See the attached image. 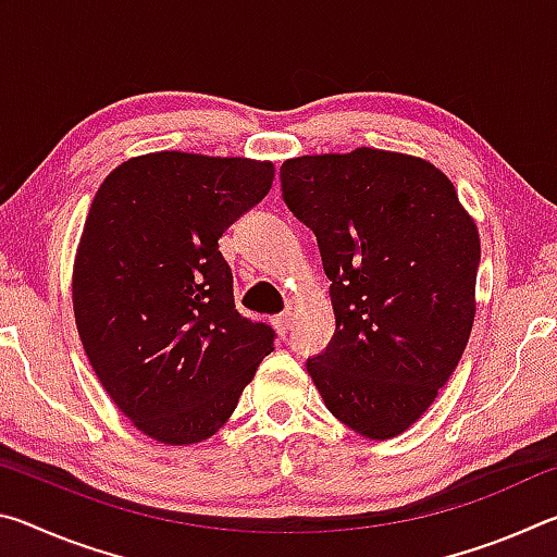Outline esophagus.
Here are the masks:
<instances>
[{
	"label": "esophagus",
	"instance_id": "1",
	"mask_svg": "<svg viewBox=\"0 0 557 557\" xmlns=\"http://www.w3.org/2000/svg\"><path fill=\"white\" fill-rule=\"evenodd\" d=\"M289 322H292V314H289V312H285V314H277L275 319H272V324H275V329H277V332H280L282 336L287 334Z\"/></svg>",
	"mask_w": 557,
	"mask_h": 557
}]
</instances>
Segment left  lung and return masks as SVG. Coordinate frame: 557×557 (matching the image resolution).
<instances>
[{"instance_id":"obj_1","label":"left lung","mask_w":557,"mask_h":557,"mask_svg":"<svg viewBox=\"0 0 557 557\" xmlns=\"http://www.w3.org/2000/svg\"><path fill=\"white\" fill-rule=\"evenodd\" d=\"M282 199L317 235L336 332L307 361L336 420L391 440L435 403L476 314L482 245L428 159L356 147L280 166Z\"/></svg>"}]
</instances>
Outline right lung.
Masks as SVG:
<instances>
[{"mask_svg":"<svg viewBox=\"0 0 557 557\" xmlns=\"http://www.w3.org/2000/svg\"><path fill=\"white\" fill-rule=\"evenodd\" d=\"M275 164L152 152L100 184L73 262V314L102 388L162 445L215 435L262 358L268 324L233 301L225 228L265 199Z\"/></svg>","mask_w":557,"mask_h":557,"instance_id":"obj_1","label":"right lung"}]
</instances>
